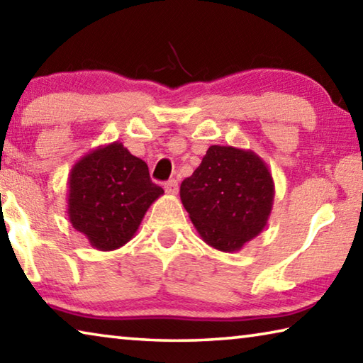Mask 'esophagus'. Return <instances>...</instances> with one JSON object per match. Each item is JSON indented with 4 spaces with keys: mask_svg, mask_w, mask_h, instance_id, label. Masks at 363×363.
I'll return each instance as SVG.
<instances>
[{
    "mask_svg": "<svg viewBox=\"0 0 363 363\" xmlns=\"http://www.w3.org/2000/svg\"><path fill=\"white\" fill-rule=\"evenodd\" d=\"M164 188H165V191H167L169 194H177L178 193V183H177V180H169L164 185Z\"/></svg>",
    "mask_w": 363,
    "mask_h": 363,
    "instance_id": "esophagus-1",
    "label": "esophagus"
}]
</instances>
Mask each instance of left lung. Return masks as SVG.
<instances>
[{
	"mask_svg": "<svg viewBox=\"0 0 363 363\" xmlns=\"http://www.w3.org/2000/svg\"><path fill=\"white\" fill-rule=\"evenodd\" d=\"M180 198L206 245L236 252L265 228L275 183L251 150L213 145L193 175L182 182Z\"/></svg>",
	"mask_w": 363,
	"mask_h": 363,
	"instance_id": "left-lung-1",
	"label": "left lung"
}]
</instances>
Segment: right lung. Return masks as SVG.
Instances as JSON below:
<instances>
[{
    "instance_id": "add662e5",
    "label": "right lung",
    "mask_w": 363,
    "mask_h": 363,
    "mask_svg": "<svg viewBox=\"0 0 363 363\" xmlns=\"http://www.w3.org/2000/svg\"><path fill=\"white\" fill-rule=\"evenodd\" d=\"M67 186L69 220L98 251L127 245L150 206L164 194L151 182L145 160L118 141L77 160Z\"/></svg>"
}]
</instances>
